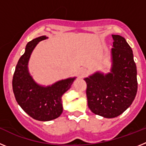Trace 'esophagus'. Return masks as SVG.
Wrapping results in <instances>:
<instances>
[{"label":"esophagus","instance_id":"esophagus-1","mask_svg":"<svg viewBox=\"0 0 146 146\" xmlns=\"http://www.w3.org/2000/svg\"><path fill=\"white\" fill-rule=\"evenodd\" d=\"M86 73H87V71L85 69H82L80 70V74L82 77H84L85 75H86Z\"/></svg>","mask_w":146,"mask_h":146}]
</instances>
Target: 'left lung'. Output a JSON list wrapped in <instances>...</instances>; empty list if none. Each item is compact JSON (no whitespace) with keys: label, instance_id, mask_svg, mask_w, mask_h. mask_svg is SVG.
Returning <instances> with one entry per match:
<instances>
[{"label":"left lung","instance_id":"left-lung-1","mask_svg":"<svg viewBox=\"0 0 146 146\" xmlns=\"http://www.w3.org/2000/svg\"><path fill=\"white\" fill-rule=\"evenodd\" d=\"M113 66L104 75L96 72L85 78L89 109L104 118H115L132 103L137 91L136 64L131 48L119 35H112Z\"/></svg>","mask_w":146,"mask_h":146}]
</instances>
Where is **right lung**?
I'll return each mask as SVG.
<instances>
[{
	"label": "right lung",
	"mask_w": 146,
	"mask_h": 146,
	"mask_svg": "<svg viewBox=\"0 0 146 146\" xmlns=\"http://www.w3.org/2000/svg\"><path fill=\"white\" fill-rule=\"evenodd\" d=\"M45 36L28 42L25 53L17 62L12 79L15 99L22 109L31 118L41 121L55 119L63 112L61 97L75 78L60 80L48 87H42L33 81L28 73V62L37 44L47 38Z\"/></svg>",
	"instance_id": "right-lung-1"
}]
</instances>
